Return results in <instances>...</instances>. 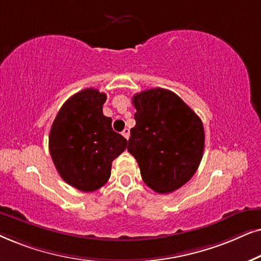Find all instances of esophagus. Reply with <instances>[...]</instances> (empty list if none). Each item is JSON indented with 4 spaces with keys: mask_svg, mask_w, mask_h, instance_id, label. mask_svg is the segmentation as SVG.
<instances>
[{
    "mask_svg": "<svg viewBox=\"0 0 261 261\" xmlns=\"http://www.w3.org/2000/svg\"><path fill=\"white\" fill-rule=\"evenodd\" d=\"M121 134H123V136L126 138V140H128V137H130V130H128V128H124V131Z\"/></svg>",
    "mask_w": 261,
    "mask_h": 261,
    "instance_id": "34e87169",
    "label": "esophagus"
}]
</instances>
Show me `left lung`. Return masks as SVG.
Instances as JSON below:
<instances>
[{"label":"left lung","mask_w":261,"mask_h":261,"mask_svg":"<svg viewBox=\"0 0 261 261\" xmlns=\"http://www.w3.org/2000/svg\"><path fill=\"white\" fill-rule=\"evenodd\" d=\"M136 125L127 150L137 160L143 181L158 193L178 190L192 178L204 151L200 118L168 89L135 94Z\"/></svg>","instance_id":"obj_1"}]
</instances>
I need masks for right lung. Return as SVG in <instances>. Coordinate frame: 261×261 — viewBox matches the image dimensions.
<instances>
[{
	"instance_id": "obj_1",
	"label": "right lung",
	"mask_w": 261,
	"mask_h": 261,
	"mask_svg": "<svg viewBox=\"0 0 261 261\" xmlns=\"http://www.w3.org/2000/svg\"><path fill=\"white\" fill-rule=\"evenodd\" d=\"M105 93L86 88L69 98L52 123L48 148L62 179L83 192H93L111 176L112 161L127 147L103 116Z\"/></svg>"
}]
</instances>
